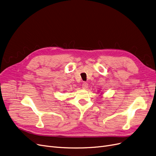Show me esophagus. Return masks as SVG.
<instances>
[{
	"label": "esophagus",
	"mask_w": 156,
	"mask_h": 156,
	"mask_svg": "<svg viewBox=\"0 0 156 156\" xmlns=\"http://www.w3.org/2000/svg\"><path fill=\"white\" fill-rule=\"evenodd\" d=\"M88 87V83L87 82H83L82 84V88L83 89H86Z\"/></svg>",
	"instance_id": "obj_1"
}]
</instances>
